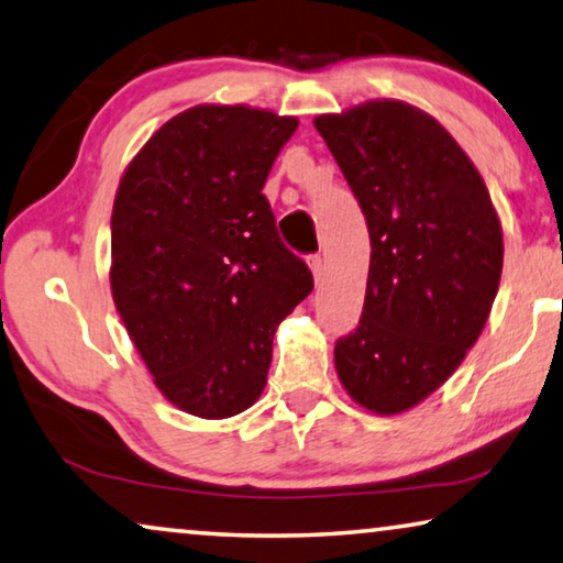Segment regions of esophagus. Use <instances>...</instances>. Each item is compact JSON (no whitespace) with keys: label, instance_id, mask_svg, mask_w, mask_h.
Listing matches in <instances>:
<instances>
[{"label":"esophagus","instance_id":"34e87169","mask_svg":"<svg viewBox=\"0 0 563 563\" xmlns=\"http://www.w3.org/2000/svg\"><path fill=\"white\" fill-rule=\"evenodd\" d=\"M308 265H311L313 280L321 283V278H323V260H321V255H311V260H308Z\"/></svg>","mask_w":563,"mask_h":563}]
</instances>
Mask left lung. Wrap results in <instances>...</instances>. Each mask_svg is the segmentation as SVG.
Segmentation results:
<instances>
[{"label": "left lung", "mask_w": 563, "mask_h": 563, "mask_svg": "<svg viewBox=\"0 0 563 563\" xmlns=\"http://www.w3.org/2000/svg\"><path fill=\"white\" fill-rule=\"evenodd\" d=\"M369 229L362 319L334 346L346 393L393 416L446 383L485 329L503 273L487 186L443 126L402 101L316 117Z\"/></svg>", "instance_id": "8db88e82"}]
</instances>
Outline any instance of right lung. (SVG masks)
Wrapping results in <instances>:
<instances>
[{"label":"right lung","mask_w":563,"mask_h":563,"mask_svg":"<svg viewBox=\"0 0 563 563\" xmlns=\"http://www.w3.org/2000/svg\"><path fill=\"white\" fill-rule=\"evenodd\" d=\"M298 120L194 107L124 170L112 211V296L157 390L229 418L260 398L278 323L313 290L263 186Z\"/></svg>","instance_id":"add662e5"}]
</instances>
